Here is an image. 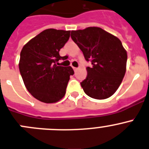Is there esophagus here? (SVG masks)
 <instances>
[{"label":"esophagus","instance_id":"1","mask_svg":"<svg viewBox=\"0 0 149 149\" xmlns=\"http://www.w3.org/2000/svg\"><path fill=\"white\" fill-rule=\"evenodd\" d=\"M73 70H74V71L76 72V70H78V68H75V67H73Z\"/></svg>","mask_w":149,"mask_h":149}]
</instances>
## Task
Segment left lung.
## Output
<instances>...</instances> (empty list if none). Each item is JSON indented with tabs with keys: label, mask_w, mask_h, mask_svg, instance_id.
I'll use <instances>...</instances> for the list:
<instances>
[{
	"label": "left lung",
	"mask_w": 149,
	"mask_h": 149,
	"mask_svg": "<svg viewBox=\"0 0 149 149\" xmlns=\"http://www.w3.org/2000/svg\"><path fill=\"white\" fill-rule=\"evenodd\" d=\"M71 38L92 67L81 82L85 93L92 98L103 100L116 92L126 72L127 54L120 40L100 27H89L72 30Z\"/></svg>",
	"instance_id": "1"
}]
</instances>
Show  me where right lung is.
Segmentation results:
<instances>
[{
    "mask_svg": "<svg viewBox=\"0 0 149 149\" xmlns=\"http://www.w3.org/2000/svg\"><path fill=\"white\" fill-rule=\"evenodd\" d=\"M70 30L47 29L23 47L19 63L20 74L25 87L36 99L45 103L60 100L66 92L70 66H58L64 60L59 54L70 37Z\"/></svg>",
    "mask_w": 149,
    "mask_h": 149,
    "instance_id": "right-lung-1",
    "label": "right lung"
}]
</instances>
